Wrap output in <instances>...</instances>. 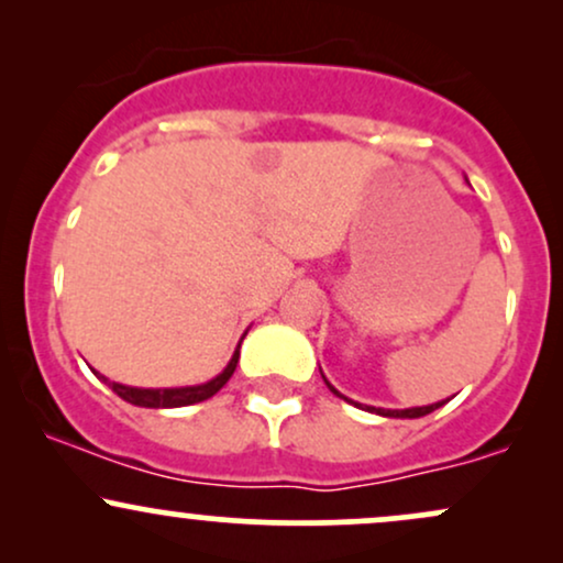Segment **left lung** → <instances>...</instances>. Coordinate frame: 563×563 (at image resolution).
Wrapping results in <instances>:
<instances>
[{
  "mask_svg": "<svg viewBox=\"0 0 563 563\" xmlns=\"http://www.w3.org/2000/svg\"><path fill=\"white\" fill-rule=\"evenodd\" d=\"M325 384H328V380H325ZM328 386H331V384H328ZM331 391L339 394V391L333 389V386H331ZM339 397H341V394H339ZM344 399H346V397H344ZM442 405H444V402L426 405V407H410V410H384V407H378V410H376V407H367V410L378 412V416H386V418H421V416H429V412H434L437 407H442Z\"/></svg>",
  "mask_w": 563,
  "mask_h": 563,
  "instance_id": "obj_1",
  "label": "left lung"
}]
</instances>
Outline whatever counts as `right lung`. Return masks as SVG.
<instances>
[{"label": "right lung", "instance_id": "obj_1", "mask_svg": "<svg viewBox=\"0 0 563 563\" xmlns=\"http://www.w3.org/2000/svg\"><path fill=\"white\" fill-rule=\"evenodd\" d=\"M238 357H241V346L235 349L232 354L230 365L219 373L217 378H211L209 384H200V386H185V389H134V386H124V384H115V380H108V386L119 394L121 399L126 402L137 405V407H185V405H196L203 402V399L214 397V394L228 384L232 373H235ZM102 378V376H100ZM106 380V378H102Z\"/></svg>", "mask_w": 563, "mask_h": 563}]
</instances>
